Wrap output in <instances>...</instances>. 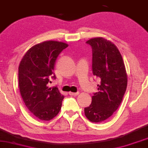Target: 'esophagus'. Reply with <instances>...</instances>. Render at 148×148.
Instances as JSON below:
<instances>
[{
	"label": "esophagus",
	"instance_id": "obj_1",
	"mask_svg": "<svg viewBox=\"0 0 148 148\" xmlns=\"http://www.w3.org/2000/svg\"><path fill=\"white\" fill-rule=\"evenodd\" d=\"M79 94V92H69V94L70 96H76V95H78Z\"/></svg>",
	"mask_w": 148,
	"mask_h": 148
}]
</instances>
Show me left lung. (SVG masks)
<instances>
[{"label":"left lung","mask_w":148,"mask_h":148,"mask_svg":"<svg viewBox=\"0 0 148 148\" xmlns=\"http://www.w3.org/2000/svg\"><path fill=\"white\" fill-rule=\"evenodd\" d=\"M86 43L92 47V72L100 78L101 84L90 106L85 108V114L90 121L103 122L120 106L127 88V74L121 54L112 42L94 38Z\"/></svg>","instance_id":"obj_1"}]
</instances>
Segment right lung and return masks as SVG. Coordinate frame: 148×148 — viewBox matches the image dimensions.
Segmentation results:
<instances>
[{"instance_id": "right-lung-1", "label": "right lung", "mask_w": 148, "mask_h": 148, "mask_svg": "<svg viewBox=\"0 0 148 148\" xmlns=\"http://www.w3.org/2000/svg\"><path fill=\"white\" fill-rule=\"evenodd\" d=\"M67 44L45 41L26 52L18 67V85L21 97L30 112L42 121H49L58 114L63 95L57 87L49 88L51 79H56L54 68L57 57Z\"/></svg>"}]
</instances>
